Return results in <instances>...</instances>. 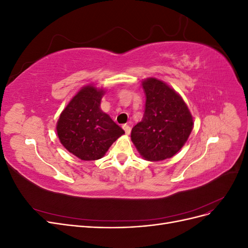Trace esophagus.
<instances>
[{"mask_svg": "<svg viewBox=\"0 0 248 248\" xmlns=\"http://www.w3.org/2000/svg\"><path fill=\"white\" fill-rule=\"evenodd\" d=\"M122 127H123V129L125 130L126 134H129V133H130V131H131V128H130V126H129V125L124 124Z\"/></svg>", "mask_w": 248, "mask_h": 248, "instance_id": "1", "label": "esophagus"}]
</instances>
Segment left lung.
I'll return each mask as SVG.
<instances>
[{
    "mask_svg": "<svg viewBox=\"0 0 248 248\" xmlns=\"http://www.w3.org/2000/svg\"><path fill=\"white\" fill-rule=\"evenodd\" d=\"M141 85L147 97L146 109L141 121L131 130V140L146 160L170 158L190 136L191 112L180 94L164 81L148 78Z\"/></svg>",
    "mask_w": 248,
    "mask_h": 248,
    "instance_id": "1",
    "label": "left lung"
}]
</instances>
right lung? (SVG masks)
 Instances as JSON below:
<instances>
[{
	"label": "right lung",
	"mask_w": 248,
	"mask_h": 248,
	"mask_svg": "<svg viewBox=\"0 0 248 248\" xmlns=\"http://www.w3.org/2000/svg\"><path fill=\"white\" fill-rule=\"evenodd\" d=\"M104 94L106 90L94 84L82 87L62 110L57 122L61 144L80 160L102 158L112 142L125 133L101 110Z\"/></svg>",
	"instance_id": "1"
}]
</instances>
